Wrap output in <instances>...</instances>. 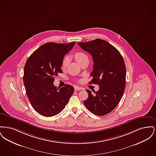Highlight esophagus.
<instances>
[{"instance_id":"34e87169","label":"esophagus","mask_w":156,"mask_h":156,"mask_svg":"<svg viewBox=\"0 0 156 156\" xmlns=\"http://www.w3.org/2000/svg\"><path fill=\"white\" fill-rule=\"evenodd\" d=\"M82 90L81 88H80L78 87H75V90Z\"/></svg>"}]
</instances>
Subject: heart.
Segmentation results:
<instances>
[{
    "instance_id": "obj_1",
    "label": "heart",
    "mask_w": 156,
    "mask_h": 156,
    "mask_svg": "<svg viewBox=\"0 0 156 156\" xmlns=\"http://www.w3.org/2000/svg\"><path fill=\"white\" fill-rule=\"evenodd\" d=\"M74 57L76 61L80 64L85 59H88V56L86 54L82 52H76L74 54ZM69 62V57L68 56H66L62 62V67L66 68L68 66Z\"/></svg>"
}]
</instances>
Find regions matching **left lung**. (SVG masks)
<instances>
[{
	"label": "left lung",
	"mask_w": 156,
	"mask_h": 156,
	"mask_svg": "<svg viewBox=\"0 0 156 156\" xmlns=\"http://www.w3.org/2000/svg\"><path fill=\"white\" fill-rule=\"evenodd\" d=\"M82 48L92 57L94 66L89 84L95 83L99 90L92 94L87 89L88 98L83 104L89 111L98 116L111 112L118 105L126 86V69L119 51L109 43L97 38L78 43Z\"/></svg>",
	"instance_id": "left-lung-1"
}]
</instances>
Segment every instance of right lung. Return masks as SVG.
<instances>
[{
	"mask_svg": "<svg viewBox=\"0 0 156 156\" xmlns=\"http://www.w3.org/2000/svg\"><path fill=\"white\" fill-rule=\"evenodd\" d=\"M75 44V41L67 44L47 43L33 52L26 61L23 75L26 94L34 110L44 116L58 114L74 93L73 86L66 84L59 88L53 82L55 76L62 73L64 55Z\"/></svg>",
	"mask_w": 156,
	"mask_h": 156,
	"instance_id": "1",
	"label": "right lung"
}]
</instances>
